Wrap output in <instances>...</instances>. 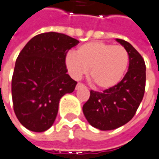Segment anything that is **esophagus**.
Wrapping results in <instances>:
<instances>
[{"label": "esophagus", "instance_id": "obj_1", "mask_svg": "<svg viewBox=\"0 0 159 159\" xmlns=\"http://www.w3.org/2000/svg\"><path fill=\"white\" fill-rule=\"evenodd\" d=\"M85 86V85L83 84V83H78L77 85H76V90H78V89H80V88H81V87H84Z\"/></svg>", "mask_w": 159, "mask_h": 159}]
</instances>
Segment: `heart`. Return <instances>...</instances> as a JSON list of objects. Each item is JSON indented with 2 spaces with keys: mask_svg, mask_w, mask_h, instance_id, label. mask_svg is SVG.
<instances>
[{
  "mask_svg": "<svg viewBox=\"0 0 159 159\" xmlns=\"http://www.w3.org/2000/svg\"><path fill=\"white\" fill-rule=\"evenodd\" d=\"M129 63V55L123 46L103 42H90L79 47L76 55L69 53L66 65L72 76L80 79L90 69L94 85L109 90L122 80Z\"/></svg>",
  "mask_w": 159,
  "mask_h": 159,
  "instance_id": "obj_1",
  "label": "heart"
}]
</instances>
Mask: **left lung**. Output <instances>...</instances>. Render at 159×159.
Listing matches in <instances>:
<instances>
[{"mask_svg":"<svg viewBox=\"0 0 159 159\" xmlns=\"http://www.w3.org/2000/svg\"><path fill=\"white\" fill-rule=\"evenodd\" d=\"M129 55V66L124 78L115 87L102 92L91 90L83 105V113L92 127L112 130L134 116L146 88V64L141 55L125 40L116 39Z\"/></svg>","mask_w":159,"mask_h":159,"instance_id":"left-lung-1","label":"left lung"}]
</instances>
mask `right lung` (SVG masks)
<instances>
[{"label": "right lung", "instance_id": "obj_1", "mask_svg": "<svg viewBox=\"0 0 159 159\" xmlns=\"http://www.w3.org/2000/svg\"><path fill=\"white\" fill-rule=\"evenodd\" d=\"M79 41L58 32L32 38L20 51L12 77L13 110L25 128L49 129L56 120L61 98L77 82L67 74L66 56Z\"/></svg>", "mask_w": 159, "mask_h": 159}]
</instances>
